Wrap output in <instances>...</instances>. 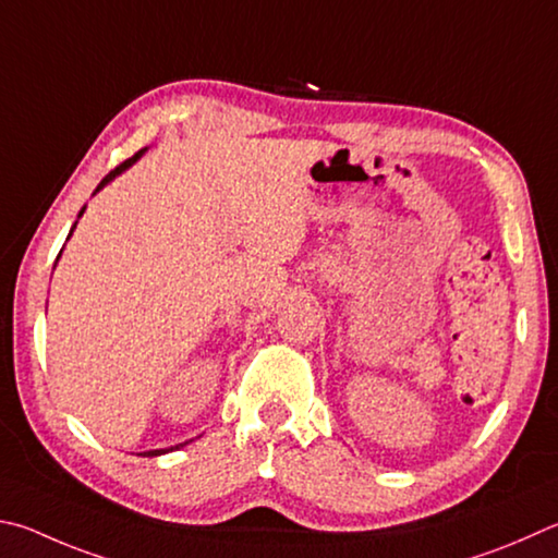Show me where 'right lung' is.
I'll return each instance as SVG.
<instances>
[{"label": "right lung", "mask_w": 558, "mask_h": 558, "mask_svg": "<svg viewBox=\"0 0 558 558\" xmlns=\"http://www.w3.org/2000/svg\"><path fill=\"white\" fill-rule=\"evenodd\" d=\"M146 150V148H144ZM144 150H138V154L134 156V158H129V160H124V163H121V166H117L114 170H111V173L109 175H105L102 178V182H99V185H97V190L95 192H99V190H102L105 185H107V182H111V180H114L117 175H121V173H124V170L129 168V166H134L136 163V160L141 158V156H144ZM83 211H85V207L83 209H80V215L77 217H83ZM75 225H77V221H75ZM75 225H73V229H75ZM73 229H70V234H73ZM68 234V236H70ZM180 447H182V444H180ZM173 449H178V447H170V449H156V451H144V456H160V453H168V451H173Z\"/></svg>", "instance_id": "right-lung-1"}]
</instances>
